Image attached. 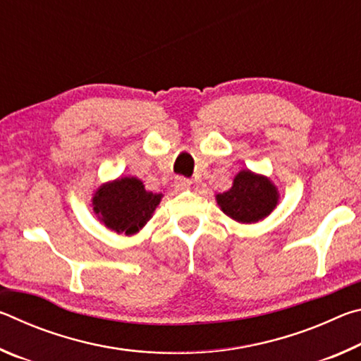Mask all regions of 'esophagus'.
<instances>
[{"instance_id": "1", "label": "esophagus", "mask_w": 361, "mask_h": 361, "mask_svg": "<svg viewBox=\"0 0 361 361\" xmlns=\"http://www.w3.org/2000/svg\"><path fill=\"white\" fill-rule=\"evenodd\" d=\"M191 188V181L185 176H178V178L175 180V189H178V191H185V189Z\"/></svg>"}]
</instances>
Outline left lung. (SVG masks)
<instances>
[{
    "label": "left lung",
    "instance_id": "obj_1",
    "mask_svg": "<svg viewBox=\"0 0 361 361\" xmlns=\"http://www.w3.org/2000/svg\"><path fill=\"white\" fill-rule=\"evenodd\" d=\"M277 200V189L271 180L250 170H242L229 191L216 195L221 210L239 223H256L266 218L276 209Z\"/></svg>",
    "mask_w": 361,
    "mask_h": 361
}]
</instances>
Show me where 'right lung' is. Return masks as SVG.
Returning a JSON list of instances; mask_svg holds the SVG:
<instances>
[{
  "instance_id": "add662e5",
  "label": "right lung",
  "mask_w": 361,
  "mask_h": 361,
  "mask_svg": "<svg viewBox=\"0 0 361 361\" xmlns=\"http://www.w3.org/2000/svg\"><path fill=\"white\" fill-rule=\"evenodd\" d=\"M162 194L148 192L143 183L129 176L103 185L92 205L100 221L118 234L130 235L143 228L161 202Z\"/></svg>"
}]
</instances>
